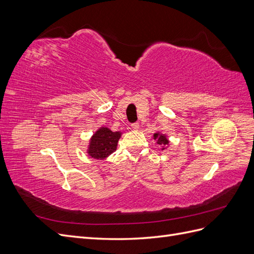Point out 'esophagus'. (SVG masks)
Masks as SVG:
<instances>
[{"label": "esophagus", "mask_w": 254, "mask_h": 254, "mask_svg": "<svg viewBox=\"0 0 254 254\" xmlns=\"http://www.w3.org/2000/svg\"><path fill=\"white\" fill-rule=\"evenodd\" d=\"M131 128H132L133 130H137V129L140 128V124H139V123H133V124L131 125Z\"/></svg>", "instance_id": "obj_1"}]
</instances>
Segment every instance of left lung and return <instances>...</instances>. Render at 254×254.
Instances as JSON below:
<instances>
[{"label":"left lung","mask_w":254,"mask_h":254,"mask_svg":"<svg viewBox=\"0 0 254 254\" xmlns=\"http://www.w3.org/2000/svg\"><path fill=\"white\" fill-rule=\"evenodd\" d=\"M153 140L156 141V143L161 146V150H165L168 146H170V140H168V137L166 134L161 133L160 131H157L153 133L152 135Z\"/></svg>","instance_id":"8db88e82"}]
</instances>
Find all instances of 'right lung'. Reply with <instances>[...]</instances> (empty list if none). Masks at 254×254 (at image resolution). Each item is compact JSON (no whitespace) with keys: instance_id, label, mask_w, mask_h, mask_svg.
Instances as JSON below:
<instances>
[{"instance_id":"1","label":"right lung","mask_w":254,"mask_h":254,"mask_svg":"<svg viewBox=\"0 0 254 254\" xmlns=\"http://www.w3.org/2000/svg\"><path fill=\"white\" fill-rule=\"evenodd\" d=\"M122 132H113L108 127H99L90 137L87 153L96 160H105L117 150Z\"/></svg>"}]
</instances>
